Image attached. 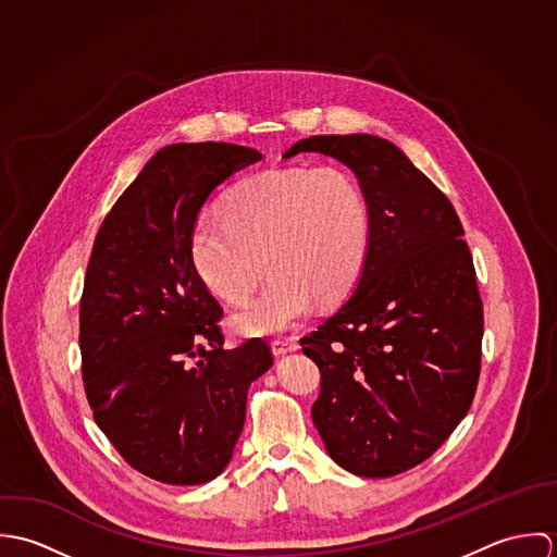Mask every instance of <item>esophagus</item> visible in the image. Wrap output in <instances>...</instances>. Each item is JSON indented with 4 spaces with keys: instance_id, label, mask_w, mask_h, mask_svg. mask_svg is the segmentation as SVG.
Segmentation results:
<instances>
[{
    "instance_id": "esophagus-1",
    "label": "esophagus",
    "mask_w": 557,
    "mask_h": 557,
    "mask_svg": "<svg viewBox=\"0 0 557 557\" xmlns=\"http://www.w3.org/2000/svg\"><path fill=\"white\" fill-rule=\"evenodd\" d=\"M270 347H272L274 356H285V354H292V351L300 349V345L294 338H274L270 343Z\"/></svg>"
}]
</instances>
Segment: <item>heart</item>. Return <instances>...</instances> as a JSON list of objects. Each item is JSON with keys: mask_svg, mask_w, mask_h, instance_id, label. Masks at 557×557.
Listing matches in <instances>:
<instances>
[{"mask_svg": "<svg viewBox=\"0 0 557 557\" xmlns=\"http://www.w3.org/2000/svg\"><path fill=\"white\" fill-rule=\"evenodd\" d=\"M371 236V206L349 169L281 166L239 182L225 214L195 223L190 259L203 285L230 305L246 302L270 268L268 285L232 325L276 334L307 318L315 298L338 300L358 283Z\"/></svg>", "mask_w": 557, "mask_h": 557, "instance_id": "1", "label": "heart"}]
</instances>
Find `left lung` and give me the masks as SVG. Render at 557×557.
<instances>
[{
	"mask_svg": "<svg viewBox=\"0 0 557 557\" xmlns=\"http://www.w3.org/2000/svg\"><path fill=\"white\" fill-rule=\"evenodd\" d=\"M300 152L349 166L373 221L351 298L300 341L321 371L311 416L343 470L397 476L429 459L474 400L484 323L474 261L448 197L395 144L319 135L285 154Z\"/></svg>",
	"mask_w": 557,
	"mask_h": 557,
	"instance_id": "left-lung-1",
	"label": "left lung"
}]
</instances>
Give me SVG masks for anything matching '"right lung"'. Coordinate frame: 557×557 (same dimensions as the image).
I'll return each mask as SVG.
<instances>
[{"label":"right lung","mask_w":557,"mask_h":557,"mask_svg":"<svg viewBox=\"0 0 557 557\" xmlns=\"http://www.w3.org/2000/svg\"><path fill=\"white\" fill-rule=\"evenodd\" d=\"M261 160L234 144L162 148L91 248L79 311L87 400L126 463L164 484H203L227 468L248 386L272 367L261 338L223 349V309L190 259L203 203Z\"/></svg>","instance_id":"1"}]
</instances>
